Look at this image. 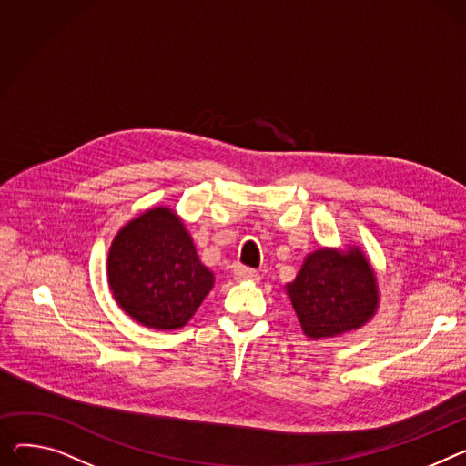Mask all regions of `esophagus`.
Instances as JSON below:
<instances>
[{"label":"esophagus","instance_id":"1","mask_svg":"<svg viewBox=\"0 0 466 466\" xmlns=\"http://www.w3.org/2000/svg\"><path fill=\"white\" fill-rule=\"evenodd\" d=\"M234 277L238 279V281H253V283H257L258 279H260V273L257 269H251V268L236 266L234 268Z\"/></svg>","mask_w":466,"mask_h":466}]
</instances>
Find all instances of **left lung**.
Segmentation results:
<instances>
[{
    "label": "left lung",
    "mask_w": 466,
    "mask_h": 466,
    "mask_svg": "<svg viewBox=\"0 0 466 466\" xmlns=\"http://www.w3.org/2000/svg\"><path fill=\"white\" fill-rule=\"evenodd\" d=\"M287 294L303 333L311 339L354 331L379 309L377 275L360 247L307 255L299 273L287 285Z\"/></svg>",
    "instance_id": "1"
}]
</instances>
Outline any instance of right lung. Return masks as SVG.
<instances>
[{
    "label": "right lung",
    "mask_w": 466,
    "mask_h": 466,
    "mask_svg": "<svg viewBox=\"0 0 466 466\" xmlns=\"http://www.w3.org/2000/svg\"><path fill=\"white\" fill-rule=\"evenodd\" d=\"M193 238L170 208H153L123 227L108 253V285L133 320L153 329H179L213 289Z\"/></svg>",
    "instance_id": "1"
}]
</instances>
